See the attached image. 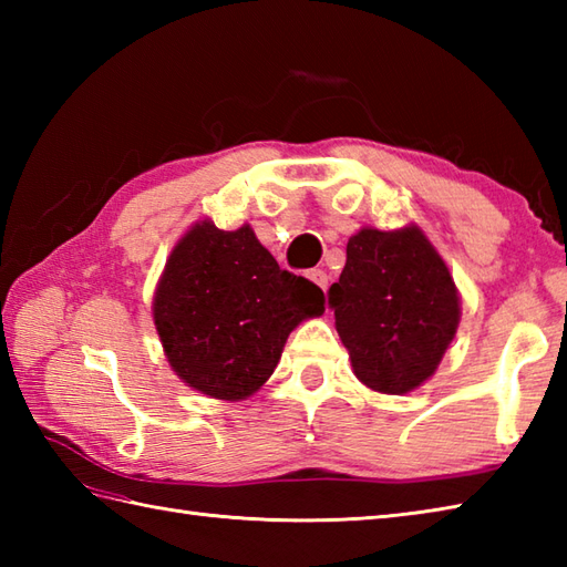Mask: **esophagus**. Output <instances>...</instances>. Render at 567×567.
<instances>
[{
    "instance_id": "1",
    "label": "esophagus",
    "mask_w": 567,
    "mask_h": 567,
    "mask_svg": "<svg viewBox=\"0 0 567 567\" xmlns=\"http://www.w3.org/2000/svg\"><path fill=\"white\" fill-rule=\"evenodd\" d=\"M307 277H309V280L315 282V285H319L321 290H327V287H329V275L323 272V270H319V268H317V270H309Z\"/></svg>"
}]
</instances>
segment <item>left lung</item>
Listing matches in <instances>:
<instances>
[{
  "instance_id": "8db88e82",
  "label": "left lung",
  "mask_w": 567,
  "mask_h": 567,
  "mask_svg": "<svg viewBox=\"0 0 567 567\" xmlns=\"http://www.w3.org/2000/svg\"><path fill=\"white\" fill-rule=\"evenodd\" d=\"M327 295L358 380L388 394L433 375L461 319L453 277L414 226L351 236Z\"/></svg>"
}]
</instances>
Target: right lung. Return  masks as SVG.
<instances>
[{
	"instance_id": "right-lung-1",
	"label": "right lung",
	"mask_w": 567,
	"mask_h": 567,
	"mask_svg": "<svg viewBox=\"0 0 567 567\" xmlns=\"http://www.w3.org/2000/svg\"><path fill=\"white\" fill-rule=\"evenodd\" d=\"M323 311V292L280 265L250 226L197 224L175 246L153 299L165 355L189 388L244 400L272 375L287 336Z\"/></svg>"
}]
</instances>
